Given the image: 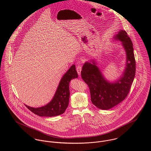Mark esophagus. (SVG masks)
<instances>
[{
  "instance_id": "34e87169",
  "label": "esophagus",
  "mask_w": 151,
  "mask_h": 151,
  "mask_svg": "<svg viewBox=\"0 0 151 151\" xmlns=\"http://www.w3.org/2000/svg\"><path fill=\"white\" fill-rule=\"evenodd\" d=\"M77 71L78 74L79 76H80L81 75V65H79L77 66Z\"/></svg>"
}]
</instances>
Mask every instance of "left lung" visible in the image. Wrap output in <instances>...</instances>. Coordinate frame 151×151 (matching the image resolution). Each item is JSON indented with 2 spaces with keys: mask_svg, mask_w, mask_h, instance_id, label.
Instances as JSON below:
<instances>
[{
  "mask_svg": "<svg viewBox=\"0 0 151 151\" xmlns=\"http://www.w3.org/2000/svg\"><path fill=\"white\" fill-rule=\"evenodd\" d=\"M113 39L121 42L126 52V65L121 76L114 81L109 80L95 59L84 64L81 73L83 80L89 88L92 103L102 110L113 108L126 98L135 74L133 45L127 33L124 30H120Z\"/></svg>",
  "mask_w": 151,
  "mask_h": 151,
  "instance_id": "8db88e82",
  "label": "left lung"
}]
</instances>
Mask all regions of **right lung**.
Returning <instances> with one entry per match:
<instances>
[{
  "label": "right lung",
  "instance_id": "right-lung-1",
  "mask_svg": "<svg viewBox=\"0 0 151 151\" xmlns=\"http://www.w3.org/2000/svg\"><path fill=\"white\" fill-rule=\"evenodd\" d=\"M78 78L76 65H73L63 76L52 100L46 105L38 108H33L25 105L34 114L41 117H54L63 114L69 102V84L71 80Z\"/></svg>",
  "mask_w": 151,
  "mask_h": 151
}]
</instances>
